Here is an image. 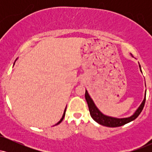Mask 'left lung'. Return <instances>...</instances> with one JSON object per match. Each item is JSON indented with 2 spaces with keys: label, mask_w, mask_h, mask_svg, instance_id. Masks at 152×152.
I'll list each match as a JSON object with an SVG mask.
<instances>
[{
  "label": "left lung",
  "mask_w": 152,
  "mask_h": 152,
  "mask_svg": "<svg viewBox=\"0 0 152 152\" xmlns=\"http://www.w3.org/2000/svg\"><path fill=\"white\" fill-rule=\"evenodd\" d=\"M139 66L141 72L142 73V69H141V66L139 64ZM85 99H86L87 104H88L91 116L94 121H96L97 123L102 125V126H105L108 127H118L123 126V125L126 124L127 123H129V122L134 121V119H136V118L139 116V115L141 114V112H142V111L143 110V108H144V104H145L146 92L145 95H144V100H143L142 104H140V106L138 107V109L136 110L135 112H134L132 116L126 118L112 117V116H106V115L103 114L102 112H101L98 108L96 107V106L95 105V104H94L93 99L91 98V96H89V94H88V91H87V90H86V93H85Z\"/></svg>",
  "instance_id": "obj_1"
}]
</instances>
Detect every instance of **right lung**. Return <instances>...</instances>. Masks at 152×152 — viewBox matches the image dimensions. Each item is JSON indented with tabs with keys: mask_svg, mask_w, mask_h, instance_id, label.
Returning a JSON list of instances; mask_svg holds the SVG:
<instances>
[{
	"mask_svg": "<svg viewBox=\"0 0 152 152\" xmlns=\"http://www.w3.org/2000/svg\"><path fill=\"white\" fill-rule=\"evenodd\" d=\"M15 61H16V60H15ZM66 109H65V110H64V114H63V116H62V118H61V119H60V121H59L58 122V123H57L56 124V125H58V124H60L61 122V121H63V119H64V116H65V114H66ZM56 125H55V126H56Z\"/></svg>",
	"mask_w": 152,
	"mask_h": 152,
	"instance_id": "right-lung-1",
	"label": "right lung"
}]
</instances>
